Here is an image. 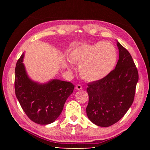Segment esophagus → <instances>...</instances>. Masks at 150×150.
Returning a JSON list of instances; mask_svg holds the SVG:
<instances>
[{
  "instance_id": "34e87169",
  "label": "esophagus",
  "mask_w": 150,
  "mask_h": 150,
  "mask_svg": "<svg viewBox=\"0 0 150 150\" xmlns=\"http://www.w3.org/2000/svg\"><path fill=\"white\" fill-rule=\"evenodd\" d=\"M76 88H77V90H81V89H82V88H83V87H82V85H81L78 84V85H76Z\"/></svg>"
}]
</instances>
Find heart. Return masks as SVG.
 Here are the masks:
<instances>
[{"label":"heart","mask_w":150,"mask_h":150,"mask_svg":"<svg viewBox=\"0 0 150 150\" xmlns=\"http://www.w3.org/2000/svg\"><path fill=\"white\" fill-rule=\"evenodd\" d=\"M71 62L79 64L80 75L88 81L102 79L114 69L118 52L112 43L100 42L79 45L71 52Z\"/></svg>","instance_id":"heart-1"}]
</instances>
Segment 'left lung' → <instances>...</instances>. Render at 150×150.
<instances>
[{"instance_id": "obj_1", "label": "left lung", "mask_w": 150, "mask_h": 150, "mask_svg": "<svg viewBox=\"0 0 150 150\" xmlns=\"http://www.w3.org/2000/svg\"><path fill=\"white\" fill-rule=\"evenodd\" d=\"M119 59L115 69L102 79L88 83L89 120L96 125L108 127L123 117L132 104L138 72L130 53L117 42Z\"/></svg>"}]
</instances>
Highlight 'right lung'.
<instances>
[{
	"mask_svg": "<svg viewBox=\"0 0 150 150\" xmlns=\"http://www.w3.org/2000/svg\"><path fill=\"white\" fill-rule=\"evenodd\" d=\"M24 54L15 68V94L28 117L35 123L46 125L56 120L63 110L75 85L59 79L42 85L30 79L22 62Z\"/></svg>",
	"mask_w": 150,
	"mask_h": 150,
	"instance_id": "right-lung-1",
	"label": "right lung"
}]
</instances>
